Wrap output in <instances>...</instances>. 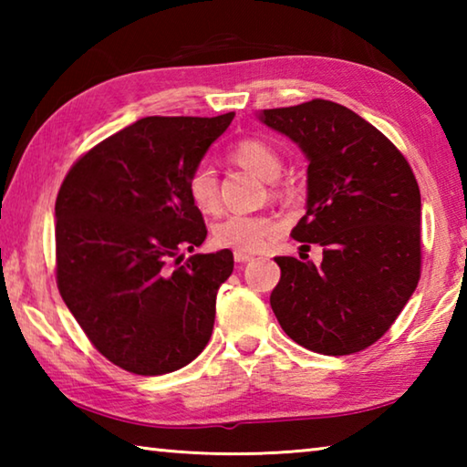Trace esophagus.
Here are the masks:
<instances>
[{"mask_svg": "<svg viewBox=\"0 0 467 467\" xmlns=\"http://www.w3.org/2000/svg\"><path fill=\"white\" fill-rule=\"evenodd\" d=\"M251 259H253L251 253H244V251H234V262H239V264H247V262H251Z\"/></svg>", "mask_w": 467, "mask_h": 467, "instance_id": "obj_1", "label": "esophagus"}]
</instances>
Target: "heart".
Here are the masks:
<instances>
[{
    "label": "heart",
    "instance_id": "heart-1",
    "mask_svg": "<svg viewBox=\"0 0 467 467\" xmlns=\"http://www.w3.org/2000/svg\"><path fill=\"white\" fill-rule=\"evenodd\" d=\"M228 158L241 169L255 172L264 181H274L282 172V156L264 140H241L231 148ZM189 197L202 214H214L220 208V189L214 169L210 164L195 167L187 181ZM275 231V220L267 214H233L218 223L212 231V241L218 247L257 253L265 247Z\"/></svg>",
    "mask_w": 467,
    "mask_h": 467
}]
</instances>
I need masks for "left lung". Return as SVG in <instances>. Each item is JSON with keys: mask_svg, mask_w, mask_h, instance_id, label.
<instances>
[{"mask_svg": "<svg viewBox=\"0 0 467 467\" xmlns=\"http://www.w3.org/2000/svg\"><path fill=\"white\" fill-rule=\"evenodd\" d=\"M309 161L306 214L292 228L323 262L275 257L270 305L296 344L344 357L375 344L420 280V189L404 154L337 102L315 99L259 113Z\"/></svg>", "mask_w": 467, "mask_h": 467, "instance_id": "obj_1", "label": "left lung"}]
</instances>
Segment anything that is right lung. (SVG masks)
Here are the masks:
<instances>
[{
  "label": "right lung",
  "mask_w": 467,
  "mask_h": 467,
  "mask_svg": "<svg viewBox=\"0 0 467 467\" xmlns=\"http://www.w3.org/2000/svg\"><path fill=\"white\" fill-rule=\"evenodd\" d=\"M233 117H144L63 179L55 202L61 298L102 357L130 373H172L210 342L233 253L179 259L208 234L189 175Z\"/></svg>",
  "instance_id": "right-lung-1"
}]
</instances>
